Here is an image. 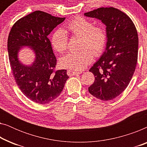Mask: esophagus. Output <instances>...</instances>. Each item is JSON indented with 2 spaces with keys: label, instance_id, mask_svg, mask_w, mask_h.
Returning <instances> with one entry per match:
<instances>
[{
  "label": "esophagus",
  "instance_id": "1",
  "mask_svg": "<svg viewBox=\"0 0 147 147\" xmlns=\"http://www.w3.org/2000/svg\"><path fill=\"white\" fill-rule=\"evenodd\" d=\"M82 72H80V71H74V70H71V69L67 70V75L69 76L78 75V74H80Z\"/></svg>",
  "mask_w": 147,
  "mask_h": 147
}]
</instances>
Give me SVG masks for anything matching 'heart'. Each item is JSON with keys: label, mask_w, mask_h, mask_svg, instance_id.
Returning <instances> with one entry per match:
<instances>
[{"label": "heart", "mask_w": 147, "mask_h": 147, "mask_svg": "<svg viewBox=\"0 0 147 147\" xmlns=\"http://www.w3.org/2000/svg\"><path fill=\"white\" fill-rule=\"evenodd\" d=\"M65 30L71 35L81 37L78 52L68 53L60 59L61 67L75 71L86 68L93 59V54L99 56L105 49L107 33L102 25L94 26L93 22L86 18L76 17L65 25ZM54 49L64 53L68 49V37L63 29H57L51 38Z\"/></svg>", "instance_id": "heart-1"}]
</instances>
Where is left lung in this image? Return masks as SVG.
Here are the masks:
<instances>
[{
  "mask_svg": "<svg viewBox=\"0 0 147 147\" xmlns=\"http://www.w3.org/2000/svg\"><path fill=\"white\" fill-rule=\"evenodd\" d=\"M106 25L105 51L90 71L95 80L88 91L98 99L108 101L127 88L136 69L138 38L135 25L127 15L114 7H102L84 13Z\"/></svg>",
  "mask_w": 147,
  "mask_h": 147,
  "instance_id": "1",
  "label": "left lung"
}]
</instances>
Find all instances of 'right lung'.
<instances>
[{"instance_id":"right-lung-1","label":"right lung","mask_w":147,"mask_h":147,"mask_svg":"<svg viewBox=\"0 0 147 147\" xmlns=\"http://www.w3.org/2000/svg\"><path fill=\"white\" fill-rule=\"evenodd\" d=\"M65 18L36 11L16 22L8 38V52L16 83L26 97L36 103H49L60 95L69 78L67 70L55 71L57 60L47 36ZM29 47L36 55L33 63L24 65L18 53Z\"/></svg>"}]
</instances>
